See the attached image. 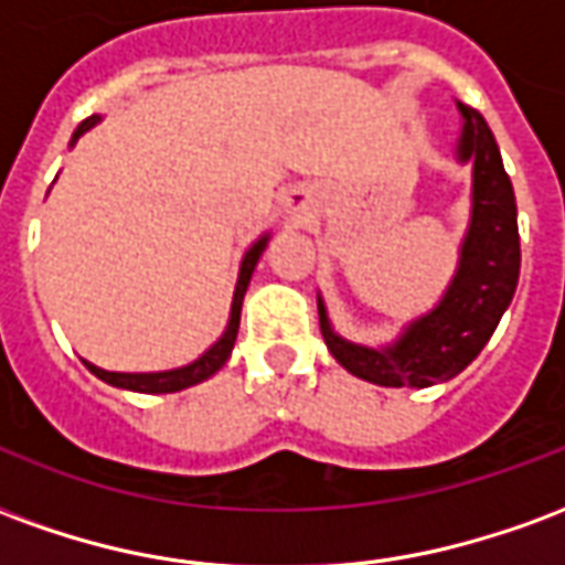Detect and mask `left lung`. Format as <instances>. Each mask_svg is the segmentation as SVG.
Segmentation results:
<instances>
[{"mask_svg": "<svg viewBox=\"0 0 565 565\" xmlns=\"http://www.w3.org/2000/svg\"><path fill=\"white\" fill-rule=\"evenodd\" d=\"M460 160L475 162L472 226L462 245L460 269L436 311L412 323L393 348L372 351L339 339L320 308V332L330 354L351 375L381 387H429L460 375L490 342L502 311L509 308L521 275L518 202L505 174L499 145L487 120L460 105Z\"/></svg>", "mask_w": 565, "mask_h": 565, "instance_id": "obj_1", "label": "left lung"}]
</instances>
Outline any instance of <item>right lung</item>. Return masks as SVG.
<instances>
[{"mask_svg":"<svg viewBox=\"0 0 565 565\" xmlns=\"http://www.w3.org/2000/svg\"><path fill=\"white\" fill-rule=\"evenodd\" d=\"M99 117H87L78 129H75V139L78 141L87 129L96 124ZM266 242L269 238H259L257 245L250 247L242 259V271H238V284H235V296H233V318H230V327L223 332V339L214 348H209L205 354L199 356L196 363H190L184 369H172V372H141V375H129V372H105V369L93 366L87 363L96 379H103L105 384H115V387H124V391H136V393H174V391H184V387H193L199 381L211 379L217 369L230 360L233 354V344L235 335H238V318H242V299H245L247 284H250V275H254V266H257L259 254L266 250Z\"/></svg>","mask_w":565,"mask_h":565,"instance_id":"1","label":"right lung"}]
</instances>
